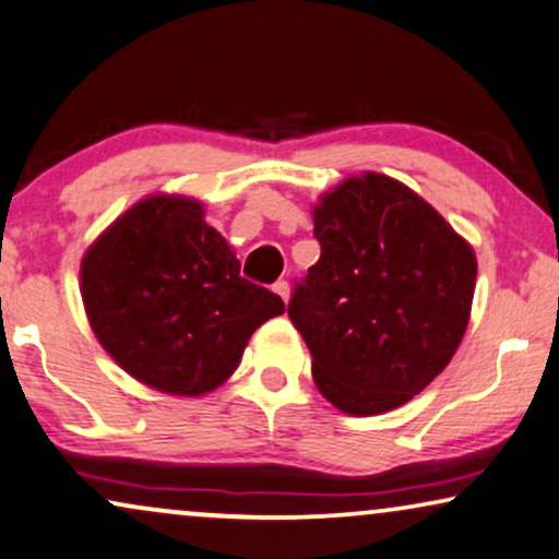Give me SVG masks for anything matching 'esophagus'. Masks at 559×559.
I'll return each mask as SVG.
<instances>
[{
    "label": "esophagus",
    "mask_w": 559,
    "mask_h": 559,
    "mask_svg": "<svg viewBox=\"0 0 559 559\" xmlns=\"http://www.w3.org/2000/svg\"><path fill=\"white\" fill-rule=\"evenodd\" d=\"M273 292L281 296V299H284V304H288V296H292V288H288V284L286 281H278V284L273 286Z\"/></svg>",
    "instance_id": "esophagus-1"
}]
</instances>
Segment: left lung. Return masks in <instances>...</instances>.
Returning <instances> with one entry per match:
<instances>
[{"mask_svg": "<svg viewBox=\"0 0 559 559\" xmlns=\"http://www.w3.org/2000/svg\"><path fill=\"white\" fill-rule=\"evenodd\" d=\"M322 255L288 317L311 376L340 412H391L448 368L471 322L478 260L442 214L396 178L362 174L314 206Z\"/></svg>", "mask_w": 559, "mask_h": 559, "instance_id": "1", "label": "left lung"}]
</instances>
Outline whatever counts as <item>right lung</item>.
Masks as SVG:
<instances>
[{
    "label": "right lung",
    "instance_id": "right-lung-1",
    "mask_svg": "<svg viewBox=\"0 0 559 559\" xmlns=\"http://www.w3.org/2000/svg\"><path fill=\"white\" fill-rule=\"evenodd\" d=\"M81 299L117 366L170 396L219 389L250 334L286 309L242 278L204 206L170 193L130 206L96 237L81 260Z\"/></svg>",
    "mask_w": 559,
    "mask_h": 559
}]
</instances>
